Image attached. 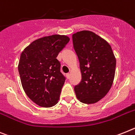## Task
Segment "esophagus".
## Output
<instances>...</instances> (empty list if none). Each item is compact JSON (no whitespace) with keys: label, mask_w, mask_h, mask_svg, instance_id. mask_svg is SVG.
<instances>
[{"label":"esophagus","mask_w":135,"mask_h":135,"mask_svg":"<svg viewBox=\"0 0 135 135\" xmlns=\"http://www.w3.org/2000/svg\"><path fill=\"white\" fill-rule=\"evenodd\" d=\"M70 75H71V74H70V73H66V77H67L68 79H69V78H70Z\"/></svg>","instance_id":"esophagus-1"}]
</instances>
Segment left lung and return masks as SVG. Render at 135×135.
<instances>
[{
	"mask_svg": "<svg viewBox=\"0 0 135 135\" xmlns=\"http://www.w3.org/2000/svg\"><path fill=\"white\" fill-rule=\"evenodd\" d=\"M72 37L81 73V81L74 88L76 97L85 104L97 103L113 84L116 60L109 44L94 32L82 30Z\"/></svg>",
	"mask_w": 135,
	"mask_h": 135,
	"instance_id": "obj_1",
	"label": "left lung"
}]
</instances>
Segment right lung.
Segmentation results:
<instances>
[{
  "instance_id": "1",
  "label": "right lung",
  "mask_w": 135,
  "mask_h": 135,
  "mask_svg": "<svg viewBox=\"0 0 135 135\" xmlns=\"http://www.w3.org/2000/svg\"><path fill=\"white\" fill-rule=\"evenodd\" d=\"M69 37L54 35L35 40L22 51L18 71L26 95L43 107L57 104L66 78L57 59Z\"/></svg>"
}]
</instances>
